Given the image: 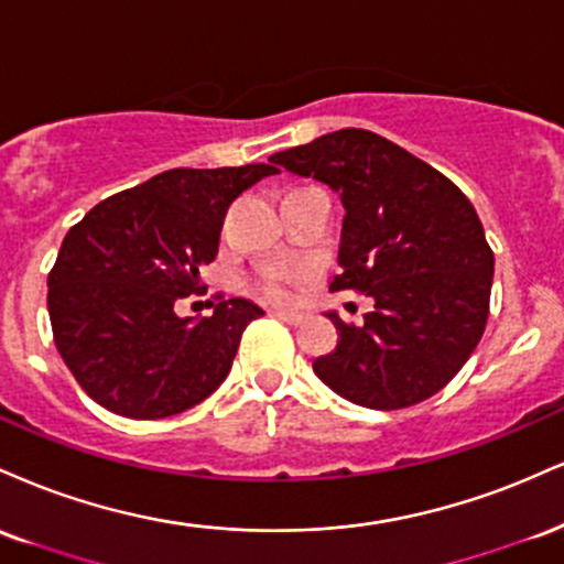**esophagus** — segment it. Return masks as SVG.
<instances>
[{
	"label": "esophagus",
	"instance_id": "1",
	"mask_svg": "<svg viewBox=\"0 0 564 564\" xmlns=\"http://www.w3.org/2000/svg\"><path fill=\"white\" fill-rule=\"evenodd\" d=\"M271 316H276V319H282V322H288V324H301L303 322V314H295V311L274 308V311H271Z\"/></svg>",
	"mask_w": 564,
	"mask_h": 564
}]
</instances>
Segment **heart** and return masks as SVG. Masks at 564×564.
I'll return each instance as SVG.
<instances>
[{
  "instance_id": "1",
  "label": "heart",
  "mask_w": 564,
  "mask_h": 564,
  "mask_svg": "<svg viewBox=\"0 0 564 564\" xmlns=\"http://www.w3.org/2000/svg\"><path fill=\"white\" fill-rule=\"evenodd\" d=\"M297 282H301V274H297L295 269L276 267V269H267L261 274V290L269 297H274V301H290V295H293L290 293V288Z\"/></svg>"
}]
</instances>
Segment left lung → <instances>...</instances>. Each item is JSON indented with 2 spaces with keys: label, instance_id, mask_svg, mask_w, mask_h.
I'll list each match as a JSON object with an SVG mask.
<instances>
[{
  "label": "left lung",
  "instance_id": "8db88e82",
  "mask_svg": "<svg viewBox=\"0 0 564 564\" xmlns=\"http://www.w3.org/2000/svg\"><path fill=\"white\" fill-rule=\"evenodd\" d=\"M269 161L340 195V274L329 290L375 301L361 327L327 311L337 346L314 359L316 377L367 409L414 406L438 393L478 348L491 301L494 253L465 192L364 129L333 131Z\"/></svg>",
  "mask_w": 564,
  "mask_h": 564
}]
</instances>
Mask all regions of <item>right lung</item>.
I'll list each match as a JSON object with an SVG mask.
<instances>
[{
    "label": "right lung",
    "instance_id": "right-lung-1",
    "mask_svg": "<svg viewBox=\"0 0 564 564\" xmlns=\"http://www.w3.org/2000/svg\"><path fill=\"white\" fill-rule=\"evenodd\" d=\"M274 165L171 169L86 214L50 271L55 346L86 393L112 414L163 420L187 412L227 380L242 329L263 316L229 297L203 319L176 316L200 290L235 197Z\"/></svg>",
    "mask_w": 564,
    "mask_h": 564
}]
</instances>
